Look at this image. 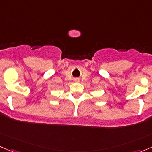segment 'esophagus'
<instances>
[{
	"label": "esophagus",
	"mask_w": 152,
	"mask_h": 152,
	"mask_svg": "<svg viewBox=\"0 0 152 152\" xmlns=\"http://www.w3.org/2000/svg\"><path fill=\"white\" fill-rule=\"evenodd\" d=\"M75 82H79L80 80L78 79V78H76V79H75Z\"/></svg>",
	"instance_id": "obj_1"
}]
</instances>
